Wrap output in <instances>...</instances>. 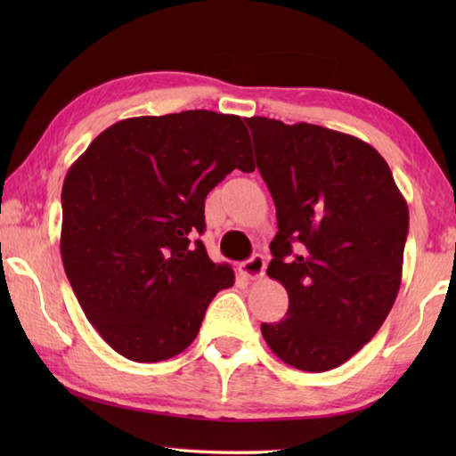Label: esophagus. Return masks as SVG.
Here are the masks:
<instances>
[{
    "label": "esophagus",
    "mask_w": 456,
    "mask_h": 456,
    "mask_svg": "<svg viewBox=\"0 0 456 456\" xmlns=\"http://www.w3.org/2000/svg\"><path fill=\"white\" fill-rule=\"evenodd\" d=\"M265 270H266V258L263 255H253L247 260V263L240 265V273H243L250 280L263 278Z\"/></svg>",
    "instance_id": "1"
}]
</instances>
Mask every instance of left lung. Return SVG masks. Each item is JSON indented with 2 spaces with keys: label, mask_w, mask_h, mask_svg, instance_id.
<instances>
[{
  "label": "left lung",
  "mask_w": 456,
  "mask_h": 456,
  "mask_svg": "<svg viewBox=\"0 0 456 456\" xmlns=\"http://www.w3.org/2000/svg\"><path fill=\"white\" fill-rule=\"evenodd\" d=\"M256 167L276 206L266 274L288 292V314L260 331L273 353L325 372L378 333L402 284L410 211L380 152L312 123L245 119Z\"/></svg>",
  "instance_id": "1"
}]
</instances>
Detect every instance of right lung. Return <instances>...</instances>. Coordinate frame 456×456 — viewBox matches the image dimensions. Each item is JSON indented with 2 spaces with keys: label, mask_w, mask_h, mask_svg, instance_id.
Returning a JSON list of instances; mask_svg holds the SVG:
<instances>
[{
  "label": "right lung",
  "mask_w": 456,
  "mask_h": 456,
  "mask_svg": "<svg viewBox=\"0 0 456 456\" xmlns=\"http://www.w3.org/2000/svg\"><path fill=\"white\" fill-rule=\"evenodd\" d=\"M255 170L239 115L193 110L118 121L95 137L62 186L61 255L88 322L134 362L180 354L209 302L233 286L200 239L208 193Z\"/></svg>",
  "instance_id": "right-lung-1"
}]
</instances>
